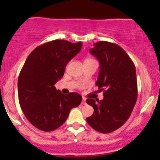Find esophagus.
<instances>
[{"label":"esophagus","instance_id":"esophagus-1","mask_svg":"<svg viewBox=\"0 0 160 160\" xmlns=\"http://www.w3.org/2000/svg\"><path fill=\"white\" fill-rule=\"evenodd\" d=\"M86 98H84V97H82V104H84V105H85V104H86Z\"/></svg>","mask_w":160,"mask_h":160}]
</instances>
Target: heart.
I'll return each instance as SVG.
<instances>
[{"label":"heart","mask_w":160,"mask_h":160,"mask_svg":"<svg viewBox=\"0 0 160 160\" xmlns=\"http://www.w3.org/2000/svg\"><path fill=\"white\" fill-rule=\"evenodd\" d=\"M90 59H91V58H86V60H90Z\"/></svg>","instance_id":"b5f03b06"}]
</instances>
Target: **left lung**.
<instances>
[{
  "label": "left lung",
  "mask_w": 160,
  "mask_h": 160,
  "mask_svg": "<svg viewBox=\"0 0 160 160\" xmlns=\"http://www.w3.org/2000/svg\"><path fill=\"white\" fill-rule=\"evenodd\" d=\"M90 53L100 63L95 85L103 91L104 99H86L94 113L86 121L101 133H110L127 121L137 101L136 71L133 62L122 47L108 41L94 43Z\"/></svg>",
  "instance_id": "obj_1"
}]
</instances>
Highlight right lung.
Returning a JSON list of instances; mask_svg holds the SVG:
<instances>
[{
  "label": "right lung",
  "instance_id": "add662e5",
  "mask_svg": "<svg viewBox=\"0 0 160 160\" xmlns=\"http://www.w3.org/2000/svg\"><path fill=\"white\" fill-rule=\"evenodd\" d=\"M81 47L80 41L55 40L36 47L28 56L18 79V95L25 117L38 129L56 130L81 103L78 93L62 94L55 86Z\"/></svg>",
  "mask_w": 160,
  "mask_h": 160
}]
</instances>
